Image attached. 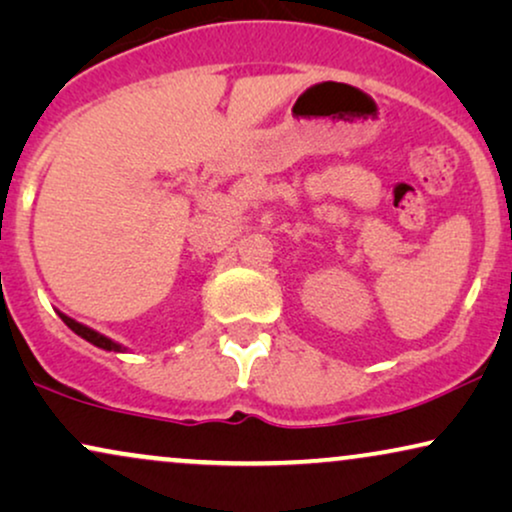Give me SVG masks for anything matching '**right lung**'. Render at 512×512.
I'll return each mask as SVG.
<instances>
[{
  "label": "right lung",
  "instance_id": "right-lung-1",
  "mask_svg": "<svg viewBox=\"0 0 512 512\" xmlns=\"http://www.w3.org/2000/svg\"><path fill=\"white\" fill-rule=\"evenodd\" d=\"M58 316L63 318V323H65L67 327H70L74 335H79L81 339H86V342H91L93 346H98V349L114 351V353H126V351H128L126 346H121L119 342H114V339L100 335V332L93 330V327H88V325H84V323H77V320L70 318V316H65V313L58 311Z\"/></svg>",
  "mask_w": 512,
  "mask_h": 512
}]
</instances>
